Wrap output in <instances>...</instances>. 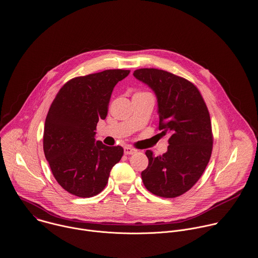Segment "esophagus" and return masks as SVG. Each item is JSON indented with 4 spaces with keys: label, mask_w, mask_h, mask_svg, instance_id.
I'll list each match as a JSON object with an SVG mask.
<instances>
[{
    "label": "esophagus",
    "mask_w": 258,
    "mask_h": 258,
    "mask_svg": "<svg viewBox=\"0 0 258 258\" xmlns=\"http://www.w3.org/2000/svg\"><path fill=\"white\" fill-rule=\"evenodd\" d=\"M137 153V150L132 147H125L124 148V154L125 155H135Z\"/></svg>",
    "instance_id": "esophagus-1"
}]
</instances>
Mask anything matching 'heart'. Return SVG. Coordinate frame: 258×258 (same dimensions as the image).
I'll return each instance as SVG.
<instances>
[{"label": "heart", "instance_id": "1", "mask_svg": "<svg viewBox=\"0 0 258 258\" xmlns=\"http://www.w3.org/2000/svg\"><path fill=\"white\" fill-rule=\"evenodd\" d=\"M146 93H148V92H138L136 94H146Z\"/></svg>", "mask_w": 258, "mask_h": 258}]
</instances>
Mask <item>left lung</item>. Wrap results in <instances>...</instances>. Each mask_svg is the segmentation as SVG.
<instances>
[{
	"mask_svg": "<svg viewBox=\"0 0 258 258\" xmlns=\"http://www.w3.org/2000/svg\"><path fill=\"white\" fill-rule=\"evenodd\" d=\"M134 76L149 85L158 99L159 126L169 135L168 151L149 159L142 172L145 187L166 199L188 191L201 178L213 151V132L207 104L197 86L167 71L139 69Z\"/></svg>",
	"mask_w": 258,
	"mask_h": 258,
	"instance_id": "obj_1",
	"label": "left lung"
}]
</instances>
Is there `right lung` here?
Instances as JSON below:
<instances>
[{"label": "right lung", "mask_w": 258, "mask_h": 258, "mask_svg": "<svg viewBox=\"0 0 258 258\" xmlns=\"http://www.w3.org/2000/svg\"><path fill=\"white\" fill-rule=\"evenodd\" d=\"M130 70H105L68 81L45 118L43 151L57 183L79 198H92L106 186L123 149L95 142L99 119H105L114 86Z\"/></svg>", "instance_id": "obj_1"}]
</instances>
